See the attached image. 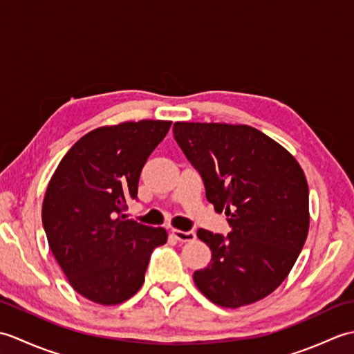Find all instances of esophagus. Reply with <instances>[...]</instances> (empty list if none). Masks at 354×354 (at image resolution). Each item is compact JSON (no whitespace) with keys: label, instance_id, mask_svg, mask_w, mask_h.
Instances as JSON below:
<instances>
[{"label":"esophagus","instance_id":"esophagus-1","mask_svg":"<svg viewBox=\"0 0 354 354\" xmlns=\"http://www.w3.org/2000/svg\"><path fill=\"white\" fill-rule=\"evenodd\" d=\"M171 236L179 242H193L196 239V234L193 231H181V230H171Z\"/></svg>","mask_w":354,"mask_h":354}]
</instances>
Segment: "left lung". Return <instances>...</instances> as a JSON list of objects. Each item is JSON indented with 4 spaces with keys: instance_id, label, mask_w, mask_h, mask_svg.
<instances>
[{
    "instance_id": "left-lung-1",
    "label": "left lung",
    "mask_w": 354,
    "mask_h": 354,
    "mask_svg": "<svg viewBox=\"0 0 354 354\" xmlns=\"http://www.w3.org/2000/svg\"><path fill=\"white\" fill-rule=\"evenodd\" d=\"M173 135L204 179L225 237L199 230L212 263L193 274L217 306L257 303L289 275L309 232V185L301 165L268 135L248 124L178 122Z\"/></svg>"
}]
</instances>
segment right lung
Segmentation results:
<instances>
[{
  "instance_id": "right-lung-1",
  "label": "right lung",
  "mask_w": 354,
  "mask_h": 354,
  "mask_svg": "<svg viewBox=\"0 0 354 354\" xmlns=\"http://www.w3.org/2000/svg\"><path fill=\"white\" fill-rule=\"evenodd\" d=\"M171 122L140 120L84 135L59 162L42 202L50 250L73 289L89 301L115 306L145 283L150 254L167 231L126 219L142 165Z\"/></svg>"
}]
</instances>
